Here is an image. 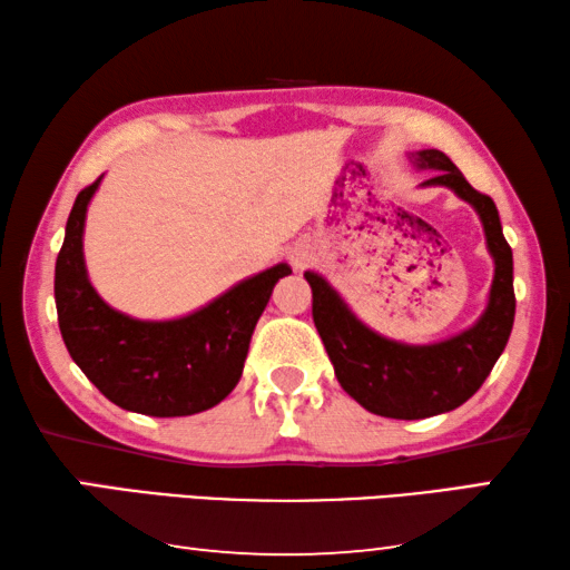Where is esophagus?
<instances>
[{"label": "esophagus", "mask_w": 570, "mask_h": 570, "mask_svg": "<svg viewBox=\"0 0 570 570\" xmlns=\"http://www.w3.org/2000/svg\"><path fill=\"white\" fill-rule=\"evenodd\" d=\"M312 262H314V246L306 244V240H302V244H294L292 248H288V264L298 268V272H302V268L308 266Z\"/></svg>", "instance_id": "esophagus-1"}]
</instances>
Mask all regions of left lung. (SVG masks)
<instances>
[{"label": "left lung", "mask_w": 570, "mask_h": 570, "mask_svg": "<svg viewBox=\"0 0 570 570\" xmlns=\"http://www.w3.org/2000/svg\"><path fill=\"white\" fill-rule=\"evenodd\" d=\"M407 158L417 170H432L420 188L452 190L475 208L485 230L495 272L478 322L440 342H397L366 326L322 274L304 272V276L314 294L316 332L342 390L380 417L424 420L468 402L503 354L515 320L513 250L503 236L493 198L472 188L445 153L428 148Z\"/></svg>", "instance_id": "8db88e82"}]
</instances>
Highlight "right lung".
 <instances>
[{"label":"right lung","mask_w":570,"mask_h":570,"mask_svg":"<svg viewBox=\"0 0 570 570\" xmlns=\"http://www.w3.org/2000/svg\"><path fill=\"white\" fill-rule=\"evenodd\" d=\"M102 176L75 198L55 264V304L67 352L118 407L186 417L216 407L240 380L250 334L288 264L246 276L176 320H135L98 294L85 266V218Z\"/></svg>","instance_id":"right-lung-1"}]
</instances>
